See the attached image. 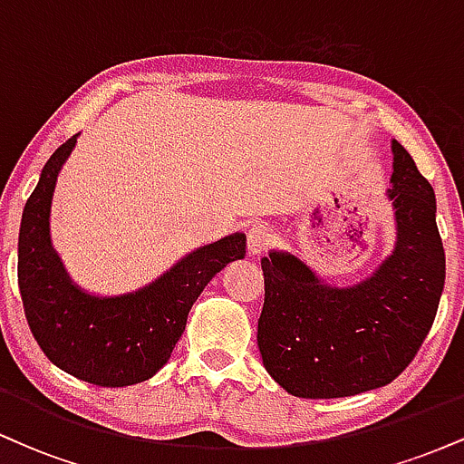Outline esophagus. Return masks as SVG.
<instances>
[{"instance_id":"esophagus-1","label":"esophagus","mask_w":464,"mask_h":464,"mask_svg":"<svg viewBox=\"0 0 464 464\" xmlns=\"http://www.w3.org/2000/svg\"><path fill=\"white\" fill-rule=\"evenodd\" d=\"M273 239V231L264 225V222H257L248 228V236H246V244H248V253L250 255H259L262 250H266L268 242Z\"/></svg>"}]
</instances>
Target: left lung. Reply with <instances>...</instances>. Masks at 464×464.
<instances>
[{"mask_svg":"<svg viewBox=\"0 0 464 464\" xmlns=\"http://www.w3.org/2000/svg\"><path fill=\"white\" fill-rule=\"evenodd\" d=\"M391 183L386 196L395 209V248L360 284L329 285L285 250H270L262 259L259 353L290 395L351 397L391 384L432 327L445 285L436 198L395 140Z\"/></svg>","mask_w":464,"mask_h":464,"instance_id":"8db88e82","label":"left lung"}]
</instances>
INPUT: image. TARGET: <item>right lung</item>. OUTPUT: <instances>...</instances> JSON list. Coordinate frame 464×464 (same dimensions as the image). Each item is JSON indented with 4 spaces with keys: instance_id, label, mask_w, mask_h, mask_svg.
<instances>
[{
    "instance_id": "add662e5",
    "label": "right lung",
    "mask_w": 464,
    "mask_h": 464,
    "mask_svg": "<svg viewBox=\"0 0 464 464\" xmlns=\"http://www.w3.org/2000/svg\"><path fill=\"white\" fill-rule=\"evenodd\" d=\"M78 135L52 154L24 207L17 276L30 332L52 364L95 386L150 380L172 355L200 292L228 262L246 255L233 233L191 250L150 285L120 296H95L69 279L50 239V209L63 163Z\"/></svg>"
}]
</instances>
